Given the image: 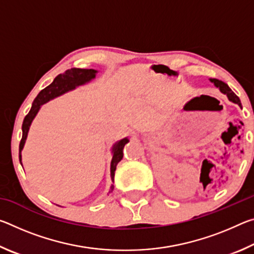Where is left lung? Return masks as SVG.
Masks as SVG:
<instances>
[{
	"instance_id": "1",
	"label": "left lung",
	"mask_w": 254,
	"mask_h": 254,
	"mask_svg": "<svg viewBox=\"0 0 254 254\" xmlns=\"http://www.w3.org/2000/svg\"><path fill=\"white\" fill-rule=\"evenodd\" d=\"M209 80L212 81V83H214V85L216 86V87L220 88V91H221L223 94H225V95H226L227 97H229V100H230L231 102H233V103H235V104H239V106H241L240 98L235 95V93H234L233 91H232V89L229 87V85L225 84L224 81L218 80V79H216V78H210Z\"/></svg>"
}]
</instances>
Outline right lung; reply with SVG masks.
Returning a JSON list of instances; mask_svg holds the SVG:
<instances>
[{
    "label": "right lung",
    "instance_id": "obj_1",
    "mask_svg": "<svg viewBox=\"0 0 254 254\" xmlns=\"http://www.w3.org/2000/svg\"><path fill=\"white\" fill-rule=\"evenodd\" d=\"M97 70L95 69H81V68H71V69L66 70L64 74L58 75L54 79L53 83L49 86H47L45 89L38 94V96L34 98L32 103V107L30 110L29 113L25 115L22 124V139H21V142L19 145V158L21 162V151L24 147L25 140H27L28 132L30 126L33 121L34 117H36L38 111L40 110V106L45 104L53 98L57 97L62 94L66 93L68 91H71V89L76 88L77 86L84 85L88 81H91L93 78H95ZM128 142L127 137H124V139L118 141L117 143L113 145V157H112V162H111V178L114 182V173L115 169H117V165L122 160L123 158V148L124 145ZM113 190V185L111 186L110 192Z\"/></svg>",
    "mask_w": 254,
    "mask_h": 254
}]
</instances>
